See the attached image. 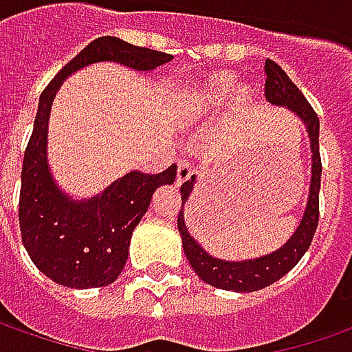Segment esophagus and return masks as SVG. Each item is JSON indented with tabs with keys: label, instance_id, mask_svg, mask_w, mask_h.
Returning <instances> with one entry per match:
<instances>
[{
	"label": "esophagus",
	"instance_id": "obj_1",
	"mask_svg": "<svg viewBox=\"0 0 352 352\" xmlns=\"http://www.w3.org/2000/svg\"><path fill=\"white\" fill-rule=\"evenodd\" d=\"M193 174V166L188 161H178V176H176V184L182 186L186 180H190Z\"/></svg>",
	"mask_w": 352,
	"mask_h": 352
}]
</instances>
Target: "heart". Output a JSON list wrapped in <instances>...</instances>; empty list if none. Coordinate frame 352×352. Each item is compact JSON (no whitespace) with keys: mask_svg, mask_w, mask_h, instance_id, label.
I'll return each instance as SVG.
<instances>
[{"mask_svg":"<svg viewBox=\"0 0 352 352\" xmlns=\"http://www.w3.org/2000/svg\"><path fill=\"white\" fill-rule=\"evenodd\" d=\"M232 76H218L207 86V91L203 96V107L205 109H217L226 101L228 94L232 91Z\"/></svg>","mask_w":352,"mask_h":352,"instance_id":"obj_1","label":"heart"}]
</instances>
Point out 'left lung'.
Masks as SVG:
<instances>
[{"mask_svg":"<svg viewBox=\"0 0 352 352\" xmlns=\"http://www.w3.org/2000/svg\"><path fill=\"white\" fill-rule=\"evenodd\" d=\"M264 72H266V84H264V96H266V99L272 105H282L285 109H289L307 126L310 140V151H312V168H310L312 176H310L309 201H307V208H305V214L301 218V224L295 230V234L285 241V245L280 247L274 253L264 254L261 258L230 263V261H222V258L210 256L190 236L188 226L184 222V203L188 201L190 193L193 191L195 176H191V180L182 184V210L178 212V230H180L184 253L188 256L191 268L197 272V276L203 282H207L208 285L218 287V289H226V292H258L263 287H268L270 283L278 282L280 278H283L295 264L301 261L302 254L307 253V249L312 243V237H314L316 228H318V193L320 178H322V159H320L318 145V116L314 113V109L310 107L307 98L289 80V76L283 72L278 63L266 59Z\"/></svg>","mask_w":352,"mask_h":352,"instance_id":"8db88e82","label":"left lung"}]
</instances>
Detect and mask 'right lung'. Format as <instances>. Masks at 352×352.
Masks as SVG:
<instances>
[{"label": "right lung", "mask_w": 352, "mask_h": 352, "mask_svg": "<svg viewBox=\"0 0 352 352\" xmlns=\"http://www.w3.org/2000/svg\"><path fill=\"white\" fill-rule=\"evenodd\" d=\"M170 59L161 51L105 36L88 43L42 91L32 135L24 151L19 222L28 256L55 283L88 289L115 282L128 258L132 232L147 212L155 190L176 180V164H172L159 174L128 172L88 201L65 195L47 166V122L57 89L72 72L99 60L153 70Z\"/></svg>", "instance_id": "obj_1"}]
</instances>
